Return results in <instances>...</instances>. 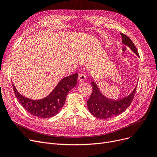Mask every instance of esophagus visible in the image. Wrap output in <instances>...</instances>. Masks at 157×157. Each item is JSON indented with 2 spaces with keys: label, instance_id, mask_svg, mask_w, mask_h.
<instances>
[{
  "label": "esophagus",
  "instance_id": "obj_1",
  "mask_svg": "<svg viewBox=\"0 0 157 157\" xmlns=\"http://www.w3.org/2000/svg\"><path fill=\"white\" fill-rule=\"evenodd\" d=\"M86 76L84 74L81 73V74H79L78 79L79 80V81H84L86 79Z\"/></svg>",
  "mask_w": 157,
  "mask_h": 157
}]
</instances>
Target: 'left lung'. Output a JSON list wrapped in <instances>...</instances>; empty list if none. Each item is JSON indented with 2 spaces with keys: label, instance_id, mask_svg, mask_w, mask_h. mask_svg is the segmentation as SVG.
I'll return each mask as SVG.
<instances>
[{
  "label": "left lung",
  "instance_id": "8db88e82",
  "mask_svg": "<svg viewBox=\"0 0 157 157\" xmlns=\"http://www.w3.org/2000/svg\"><path fill=\"white\" fill-rule=\"evenodd\" d=\"M120 34L122 37V43L127 46L139 57L137 48L131 39L122 33H120ZM91 85L93 90L91 96L87 101L88 109L93 116L101 119L113 118L124 112L132 102L137 88L136 85L133 91L128 96L115 100L104 96L94 79Z\"/></svg>",
  "mask_w": 157,
  "mask_h": 157
}]
</instances>
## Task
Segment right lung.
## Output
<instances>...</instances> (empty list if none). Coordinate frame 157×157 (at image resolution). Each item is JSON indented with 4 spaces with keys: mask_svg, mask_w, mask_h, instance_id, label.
Listing matches in <instances>:
<instances>
[{
    "mask_svg": "<svg viewBox=\"0 0 157 157\" xmlns=\"http://www.w3.org/2000/svg\"><path fill=\"white\" fill-rule=\"evenodd\" d=\"M78 74L65 77L46 97L34 100L21 95L13 84L14 94L19 102L30 114L40 118H49L59 113L63 106L66 97L77 85Z\"/></svg>",
    "mask_w": 157,
    "mask_h": 157,
    "instance_id": "obj_1",
    "label": "right lung"
}]
</instances>
